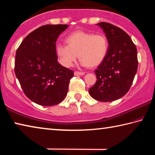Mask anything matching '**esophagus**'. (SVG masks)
I'll return each mask as SVG.
<instances>
[{
    "mask_svg": "<svg viewBox=\"0 0 155 155\" xmlns=\"http://www.w3.org/2000/svg\"><path fill=\"white\" fill-rule=\"evenodd\" d=\"M84 74H85V72H78V71H75V72H74V75H75V76L84 75Z\"/></svg>",
    "mask_w": 155,
    "mask_h": 155,
    "instance_id": "obj_1",
    "label": "esophagus"
}]
</instances>
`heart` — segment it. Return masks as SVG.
Returning a JSON list of instances; mask_svg holds the SVG:
<instances>
[{"mask_svg":"<svg viewBox=\"0 0 155 155\" xmlns=\"http://www.w3.org/2000/svg\"><path fill=\"white\" fill-rule=\"evenodd\" d=\"M66 44H57L54 47L59 62L63 66L70 68L78 54L83 66H98L106 58L109 51V41L103 33L77 31L65 38Z\"/></svg>","mask_w":155,"mask_h":155,"instance_id":"b5f03b06","label":"heart"}]
</instances>
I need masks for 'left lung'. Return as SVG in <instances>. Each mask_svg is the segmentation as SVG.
I'll use <instances>...</instances> for the list:
<instances>
[{"instance_id": "8db88e82", "label": "left lung", "mask_w": 155, "mask_h": 155, "mask_svg": "<svg viewBox=\"0 0 155 155\" xmlns=\"http://www.w3.org/2000/svg\"><path fill=\"white\" fill-rule=\"evenodd\" d=\"M100 26L109 41L106 58L95 70L96 82L89 93L101 102H111L127 94L138 67L137 51L130 36L121 28L107 22Z\"/></svg>"}]
</instances>
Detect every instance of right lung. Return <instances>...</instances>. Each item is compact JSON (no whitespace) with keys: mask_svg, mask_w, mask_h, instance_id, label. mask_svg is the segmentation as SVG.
<instances>
[{"mask_svg":"<svg viewBox=\"0 0 155 155\" xmlns=\"http://www.w3.org/2000/svg\"><path fill=\"white\" fill-rule=\"evenodd\" d=\"M67 25H46L30 33L16 51L14 71L28 98L52 106L66 96L74 72L57 61L54 47Z\"/></svg>","mask_w":155,"mask_h":155,"instance_id":"1","label":"right lung"}]
</instances>
